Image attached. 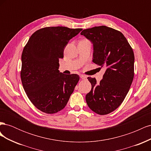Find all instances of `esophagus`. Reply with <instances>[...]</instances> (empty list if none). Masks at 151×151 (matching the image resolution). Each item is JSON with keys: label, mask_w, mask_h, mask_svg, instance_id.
I'll return each instance as SVG.
<instances>
[{"label": "esophagus", "mask_w": 151, "mask_h": 151, "mask_svg": "<svg viewBox=\"0 0 151 151\" xmlns=\"http://www.w3.org/2000/svg\"><path fill=\"white\" fill-rule=\"evenodd\" d=\"M80 77L82 79H86L87 78V76H86L85 75H83V74L80 75Z\"/></svg>", "instance_id": "1"}]
</instances>
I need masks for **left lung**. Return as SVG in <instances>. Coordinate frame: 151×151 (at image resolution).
I'll return each mask as SVG.
<instances>
[{"label": "left lung", "mask_w": 151, "mask_h": 151, "mask_svg": "<svg viewBox=\"0 0 151 151\" xmlns=\"http://www.w3.org/2000/svg\"><path fill=\"white\" fill-rule=\"evenodd\" d=\"M81 35L93 43V62L106 68L97 83L88 77L92 88L86 96L91 110L100 115L113 111L122 103L134 77V53L120 31L106 26L84 29Z\"/></svg>", "instance_id": "left-lung-1"}]
</instances>
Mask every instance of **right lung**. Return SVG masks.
Returning a JSON list of instances; mask_svg holds the SVG:
<instances>
[{
  "label": "right lung",
  "mask_w": 151,
  "mask_h": 151,
  "mask_svg": "<svg viewBox=\"0 0 151 151\" xmlns=\"http://www.w3.org/2000/svg\"><path fill=\"white\" fill-rule=\"evenodd\" d=\"M82 28L45 27L31 36L22 50L21 79L26 95L39 110L56 113L65 108L79 81L77 74L58 70L69 40Z\"/></svg>",
  "instance_id": "right-lung-1"
}]
</instances>
